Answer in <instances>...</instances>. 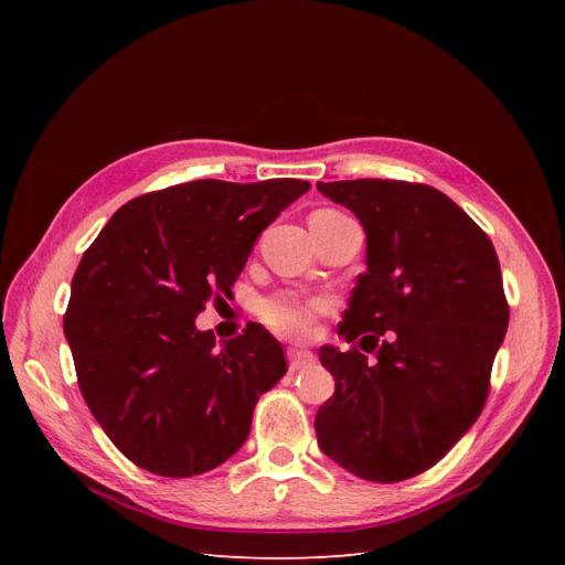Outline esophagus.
I'll list each match as a JSON object with an SVG mask.
<instances>
[{"label":"esophagus","instance_id":"34e87169","mask_svg":"<svg viewBox=\"0 0 565 565\" xmlns=\"http://www.w3.org/2000/svg\"><path fill=\"white\" fill-rule=\"evenodd\" d=\"M287 361H289V370L297 372L301 367H309L313 365V353L306 351V349H287Z\"/></svg>","mask_w":565,"mask_h":565}]
</instances>
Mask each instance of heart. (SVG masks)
I'll use <instances>...</instances> for the list:
<instances>
[{"mask_svg": "<svg viewBox=\"0 0 565 565\" xmlns=\"http://www.w3.org/2000/svg\"><path fill=\"white\" fill-rule=\"evenodd\" d=\"M328 309L322 299H309L295 292H280L259 303V316L268 328L287 339H299L311 332L318 313Z\"/></svg>", "mask_w": 565, "mask_h": 565, "instance_id": "1", "label": "heart"}]
</instances>
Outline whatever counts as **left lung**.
I'll use <instances>...</instances> for the list:
<instances>
[{"mask_svg": "<svg viewBox=\"0 0 565 565\" xmlns=\"http://www.w3.org/2000/svg\"><path fill=\"white\" fill-rule=\"evenodd\" d=\"M365 231V266L339 334L377 351L320 347L334 396L316 415L320 450L374 483L431 469L481 415L509 306L490 237L424 183L318 181Z\"/></svg>", "mask_w": 565, "mask_h": 565, "instance_id": "obj_1", "label": "left lung"}]
</instances>
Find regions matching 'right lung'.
<instances>
[{"instance_id":"add662e5","label":"right lung","mask_w":565,"mask_h":565,"mask_svg":"<svg viewBox=\"0 0 565 565\" xmlns=\"http://www.w3.org/2000/svg\"><path fill=\"white\" fill-rule=\"evenodd\" d=\"M309 181L202 179L119 207L84 252L63 332L92 415L136 467L210 471L243 448L264 391L287 372L259 322L221 341L195 328L228 297L256 237Z\"/></svg>"}]
</instances>
